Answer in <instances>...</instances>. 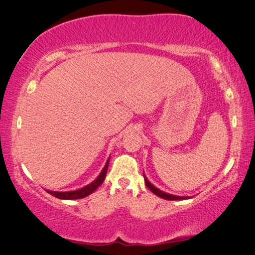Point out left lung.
<instances>
[{"label": "left lung", "mask_w": 255, "mask_h": 255, "mask_svg": "<svg viewBox=\"0 0 255 255\" xmlns=\"http://www.w3.org/2000/svg\"><path fill=\"white\" fill-rule=\"evenodd\" d=\"M143 175H144V179H145L146 187H147L153 193H155V195H156L157 197L162 198V199H165V200H185V199H190V198H192V197H188V196H175V195H171V193L164 192V191H162V190H159L158 188L155 187L153 183L149 182L148 179L146 178V175L144 174V172H143Z\"/></svg>", "instance_id": "1"}]
</instances>
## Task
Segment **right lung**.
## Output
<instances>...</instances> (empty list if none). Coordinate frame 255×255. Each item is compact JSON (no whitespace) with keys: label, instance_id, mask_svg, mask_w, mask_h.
<instances>
[{"label":"right lung","instance_id":"obj_1","mask_svg":"<svg viewBox=\"0 0 255 255\" xmlns=\"http://www.w3.org/2000/svg\"><path fill=\"white\" fill-rule=\"evenodd\" d=\"M109 161L110 157L107 159V163L105 167H103L102 171L100 172V174L98 175V178L92 181L91 183L85 185V187L77 189V190H73V191H51V190H46L49 195L54 196L58 199H63V200H74V199H82V198H85L93 193L96 190L100 187L102 184L103 181H105L107 171H108V166H109Z\"/></svg>","mask_w":255,"mask_h":255}]
</instances>
